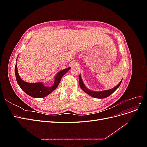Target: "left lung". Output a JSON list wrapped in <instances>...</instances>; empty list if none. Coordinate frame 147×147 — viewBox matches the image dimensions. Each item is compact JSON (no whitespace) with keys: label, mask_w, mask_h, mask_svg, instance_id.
<instances>
[{"label":"left lung","mask_w":147,"mask_h":147,"mask_svg":"<svg viewBox=\"0 0 147 147\" xmlns=\"http://www.w3.org/2000/svg\"><path fill=\"white\" fill-rule=\"evenodd\" d=\"M121 82H122V80H121V82L119 83V84L117 86H115V88L111 89V90H106V91H104L96 92V91H91L90 90H88V89H87L85 87V86H84V84L82 81L80 75V76H79V84H80V88H82V90L83 91L85 92L86 93H87V94L90 96H91L93 97H95V98H99V99L105 98V97H107L109 96H110L115 90H117V89L120 86V84H121Z\"/></svg>","instance_id":"1"}]
</instances>
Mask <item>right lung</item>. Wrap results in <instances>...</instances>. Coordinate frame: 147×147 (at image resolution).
Instances as JSON below:
<instances>
[{"instance_id":"obj_1","label":"right lung","mask_w":147,"mask_h":147,"mask_svg":"<svg viewBox=\"0 0 147 147\" xmlns=\"http://www.w3.org/2000/svg\"><path fill=\"white\" fill-rule=\"evenodd\" d=\"M70 69V67L67 68L60 72L57 74L55 77V83L51 87H46L42 83H29L24 82L22 80L20 75L18 73L16 64L15 65V75L18 84H19L20 87L23 90L26 94L29 96L35 97V98H42L50 94L51 92L54 91L58 86L59 83L63 77V75L66 74Z\"/></svg>"}]
</instances>
